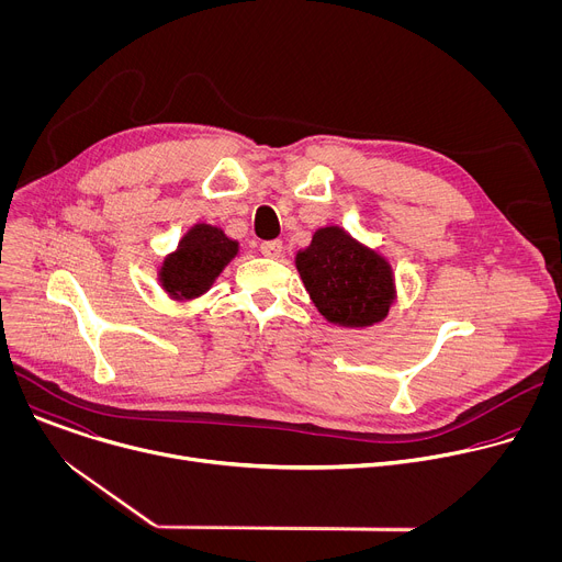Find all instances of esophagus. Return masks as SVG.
<instances>
[{
    "instance_id": "esophagus-1",
    "label": "esophagus",
    "mask_w": 562,
    "mask_h": 562,
    "mask_svg": "<svg viewBox=\"0 0 562 562\" xmlns=\"http://www.w3.org/2000/svg\"><path fill=\"white\" fill-rule=\"evenodd\" d=\"M260 251H262V256H267V258H280V254H282V243H280V239H265V243L260 245Z\"/></svg>"
}]
</instances>
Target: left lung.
I'll list each match as a JSON object with an SVG mask.
<instances>
[{
	"instance_id": "1",
	"label": "left lung",
	"mask_w": 562,
	"mask_h": 562,
	"mask_svg": "<svg viewBox=\"0 0 562 562\" xmlns=\"http://www.w3.org/2000/svg\"><path fill=\"white\" fill-rule=\"evenodd\" d=\"M300 278L329 323L367 327L386 315L393 300L389 265L336 226L319 228L295 258Z\"/></svg>"
}]
</instances>
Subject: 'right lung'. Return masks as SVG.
<instances>
[{
    "label": "right lung",
    "mask_w": 562,
    "mask_h": 562,
    "mask_svg": "<svg viewBox=\"0 0 562 562\" xmlns=\"http://www.w3.org/2000/svg\"><path fill=\"white\" fill-rule=\"evenodd\" d=\"M237 254V243L209 224L193 226L162 267V282L176 297H195L204 293L226 262Z\"/></svg>",
    "instance_id": "1"
}]
</instances>
